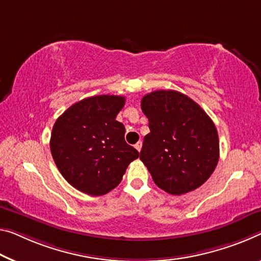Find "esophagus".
Returning <instances> with one entry per match:
<instances>
[{"label": "esophagus", "mask_w": 261, "mask_h": 261, "mask_svg": "<svg viewBox=\"0 0 261 261\" xmlns=\"http://www.w3.org/2000/svg\"><path fill=\"white\" fill-rule=\"evenodd\" d=\"M135 148H136V150H138V151H141V148H142V142H141V141H139L138 143L135 144Z\"/></svg>", "instance_id": "34e87169"}]
</instances>
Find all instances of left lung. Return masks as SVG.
Returning a JSON list of instances; mask_svg holds the SVG:
<instances>
[{
	"label": "left lung",
	"instance_id": "obj_1",
	"mask_svg": "<svg viewBox=\"0 0 261 261\" xmlns=\"http://www.w3.org/2000/svg\"><path fill=\"white\" fill-rule=\"evenodd\" d=\"M150 133L140 160L159 188L182 195L197 189L214 172L219 159L216 126L197 102L177 91H154L141 100Z\"/></svg>",
	"mask_w": 261,
	"mask_h": 261
}]
</instances>
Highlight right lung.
<instances>
[{"label": "right lung", "instance_id": "add662e5", "mask_svg": "<svg viewBox=\"0 0 261 261\" xmlns=\"http://www.w3.org/2000/svg\"><path fill=\"white\" fill-rule=\"evenodd\" d=\"M121 95H95L75 102L56 120L50 149L63 177L91 196L119 186L139 151L125 141V126L115 120Z\"/></svg>", "mask_w": 261, "mask_h": 261}]
</instances>
